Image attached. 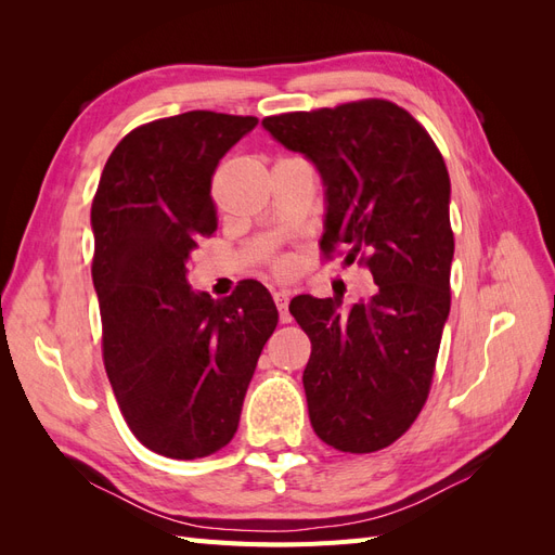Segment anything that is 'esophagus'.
<instances>
[{
	"label": "esophagus",
	"mask_w": 555,
	"mask_h": 555,
	"mask_svg": "<svg viewBox=\"0 0 555 555\" xmlns=\"http://www.w3.org/2000/svg\"><path fill=\"white\" fill-rule=\"evenodd\" d=\"M273 300H275V306H278V310H280V322L289 324V322H292V314H289V292H287V289L273 292Z\"/></svg>",
	"instance_id": "34e87169"
}]
</instances>
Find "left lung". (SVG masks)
I'll list each match as a JSON object with an SVG mask.
<instances>
[{"mask_svg": "<svg viewBox=\"0 0 555 555\" xmlns=\"http://www.w3.org/2000/svg\"><path fill=\"white\" fill-rule=\"evenodd\" d=\"M324 184L328 251L365 255L377 292L296 296L292 314L312 343L304 371L310 424L328 447L371 453L405 433L428 398L449 317L451 182L440 150L414 117L384 99L263 117Z\"/></svg>", "mask_w": 555, "mask_h": 555, "instance_id": "1", "label": "left lung"}]
</instances>
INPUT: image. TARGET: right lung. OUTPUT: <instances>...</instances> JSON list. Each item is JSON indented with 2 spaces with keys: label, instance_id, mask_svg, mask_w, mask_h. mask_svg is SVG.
Instances as JSON below:
<instances>
[{
  "label": "right lung",
  "instance_id": "right-lung-1",
  "mask_svg": "<svg viewBox=\"0 0 555 555\" xmlns=\"http://www.w3.org/2000/svg\"><path fill=\"white\" fill-rule=\"evenodd\" d=\"M257 122L190 111L133 129L92 201L106 375L131 433L169 459H204L231 442L278 326L257 280L222 300L188 282L192 251L217 229L212 173Z\"/></svg>",
  "mask_w": 555,
  "mask_h": 555
}]
</instances>
